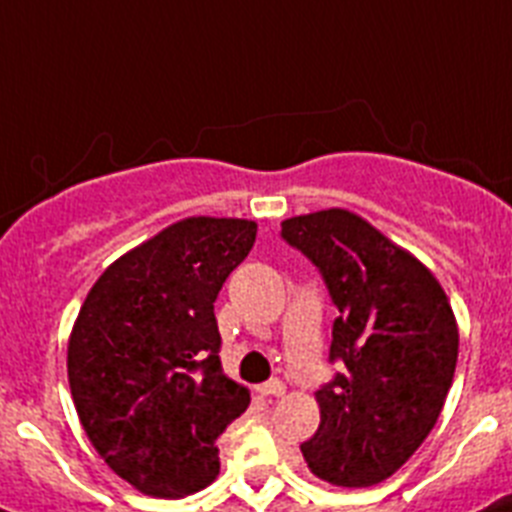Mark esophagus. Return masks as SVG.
Returning a JSON list of instances; mask_svg holds the SVG:
<instances>
[{"instance_id":"34e87169","label":"esophagus","mask_w":512,"mask_h":512,"mask_svg":"<svg viewBox=\"0 0 512 512\" xmlns=\"http://www.w3.org/2000/svg\"><path fill=\"white\" fill-rule=\"evenodd\" d=\"M257 393L265 395V398H280L285 393V385L280 380H270L265 385H257Z\"/></svg>"}]
</instances>
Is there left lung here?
I'll list each match as a JSON object with an SVG mask.
<instances>
[{
  "instance_id": "1",
  "label": "left lung",
  "mask_w": 512,
  "mask_h": 512,
  "mask_svg": "<svg viewBox=\"0 0 512 512\" xmlns=\"http://www.w3.org/2000/svg\"><path fill=\"white\" fill-rule=\"evenodd\" d=\"M280 227L329 285L339 311L331 359L347 367L316 393L321 423L303 459L329 485H377L439 421L459 352L451 303L416 255L354 211L334 206Z\"/></svg>"
}]
</instances>
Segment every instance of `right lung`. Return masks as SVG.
Here are the masks:
<instances>
[{"mask_svg": "<svg viewBox=\"0 0 512 512\" xmlns=\"http://www.w3.org/2000/svg\"><path fill=\"white\" fill-rule=\"evenodd\" d=\"M257 237L252 219L186 216L99 275L68 336L78 421L142 495L186 497L219 474L216 439L250 390L222 372L214 301Z\"/></svg>", "mask_w": 512, "mask_h": 512, "instance_id": "add662e5", "label": "right lung"}]
</instances>
